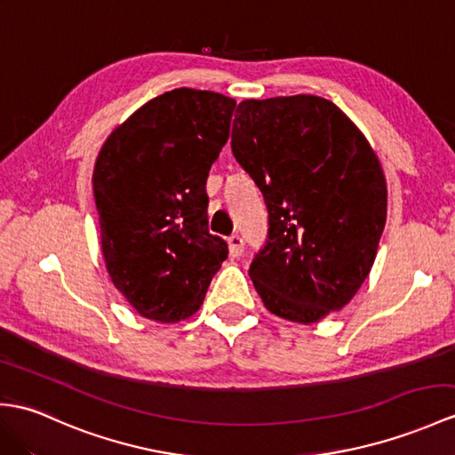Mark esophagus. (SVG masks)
Here are the masks:
<instances>
[{
  "label": "esophagus",
  "instance_id": "esophagus-1",
  "mask_svg": "<svg viewBox=\"0 0 455 455\" xmlns=\"http://www.w3.org/2000/svg\"><path fill=\"white\" fill-rule=\"evenodd\" d=\"M228 251L232 258H240L242 253H244V240H242V236L232 235L228 238Z\"/></svg>",
  "mask_w": 455,
  "mask_h": 455
}]
</instances>
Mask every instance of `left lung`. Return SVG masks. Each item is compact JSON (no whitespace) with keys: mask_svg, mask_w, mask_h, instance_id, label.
<instances>
[{"mask_svg":"<svg viewBox=\"0 0 455 455\" xmlns=\"http://www.w3.org/2000/svg\"><path fill=\"white\" fill-rule=\"evenodd\" d=\"M236 112L232 153L269 213L250 279L271 314L315 323L351 302L374 266L387 213L382 164L327 99H250Z\"/></svg>","mask_w":455,"mask_h":455,"instance_id":"1","label":"left lung"}]
</instances>
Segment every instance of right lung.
Segmentation results:
<instances>
[{"label":"right lung","instance_id":"obj_1","mask_svg":"<svg viewBox=\"0 0 455 455\" xmlns=\"http://www.w3.org/2000/svg\"><path fill=\"white\" fill-rule=\"evenodd\" d=\"M235 107L213 91L158 94L108 135L94 163L102 258L147 320L194 315L227 259V242L207 227L205 184Z\"/></svg>","mask_w":455,"mask_h":455}]
</instances>
